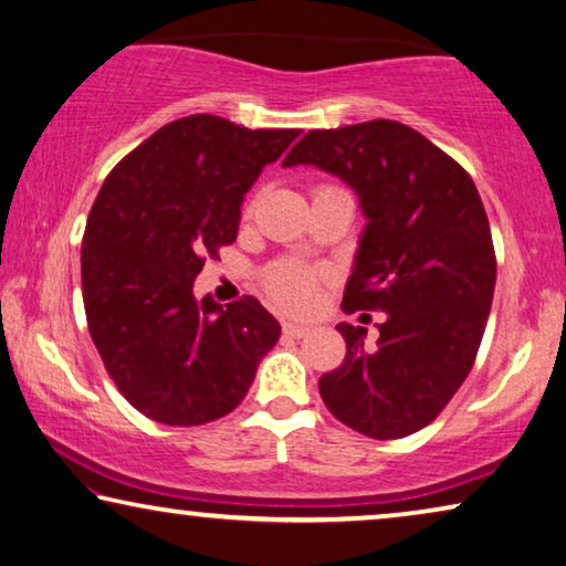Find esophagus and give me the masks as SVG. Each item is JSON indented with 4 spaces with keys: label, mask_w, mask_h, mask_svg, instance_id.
Instances as JSON below:
<instances>
[{
    "label": "esophagus",
    "mask_w": 566,
    "mask_h": 566,
    "mask_svg": "<svg viewBox=\"0 0 566 566\" xmlns=\"http://www.w3.org/2000/svg\"><path fill=\"white\" fill-rule=\"evenodd\" d=\"M282 329H284L286 337H297V339L304 337L310 332V327L307 325H300V322H284Z\"/></svg>",
    "instance_id": "esophagus-1"
}]
</instances>
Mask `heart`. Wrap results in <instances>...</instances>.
<instances>
[{"label": "heart", "mask_w": 566, "mask_h": 566, "mask_svg": "<svg viewBox=\"0 0 566 566\" xmlns=\"http://www.w3.org/2000/svg\"><path fill=\"white\" fill-rule=\"evenodd\" d=\"M264 284L274 302H280L284 310L302 312L315 302L317 272L302 262H280L269 266Z\"/></svg>", "instance_id": "obj_1"}]
</instances>
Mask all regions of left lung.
<instances>
[{"label":"left lung","instance_id":"8db88e82","mask_svg":"<svg viewBox=\"0 0 566 566\" xmlns=\"http://www.w3.org/2000/svg\"><path fill=\"white\" fill-rule=\"evenodd\" d=\"M282 166H315L360 199L365 229L343 310H380L375 347L339 322L345 363L319 378L327 410L392 441L428 426L476 360L496 284L486 211L471 176L396 120L310 130Z\"/></svg>","mask_w":566,"mask_h":566}]
</instances>
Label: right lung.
I'll return each mask as SVG.
<instances>
[{
    "label": "right lung",
    "mask_w": 566,
    "mask_h": 566,
    "mask_svg": "<svg viewBox=\"0 0 566 566\" xmlns=\"http://www.w3.org/2000/svg\"><path fill=\"white\" fill-rule=\"evenodd\" d=\"M300 130H249L188 115L111 170L83 237L90 337L113 382L143 416L203 426L234 410L280 339L254 297L221 307L193 282L206 256L237 241L241 203Z\"/></svg>",
    "instance_id": "add662e5"
}]
</instances>
